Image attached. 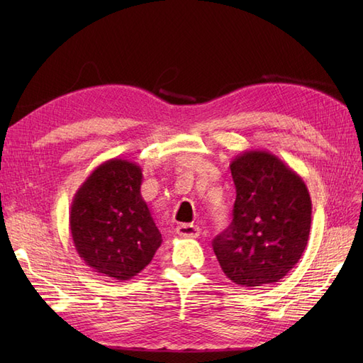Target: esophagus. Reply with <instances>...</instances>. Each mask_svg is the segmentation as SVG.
<instances>
[{"mask_svg": "<svg viewBox=\"0 0 363 363\" xmlns=\"http://www.w3.org/2000/svg\"><path fill=\"white\" fill-rule=\"evenodd\" d=\"M179 236L182 238H199L200 236V227L194 224H180L175 228Z\"/></svg>", "mask_w": 363, "mask_h": 363, "instance_id": "esophagus-1", "label": "esophagus"}]
</instances>
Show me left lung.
Wrapping results in <instances>:
<instances>
[{
	"mask_svg": "<svg viewBox=\"0 0 363 363\" xmlns=\"http://www.w3.org/2000/svg\"><path fill=\"white\" fill-rule=\"evenodd\" d=\"M230 171L236 188L233 221L213 239L225 276L255 289L281 280L298 263L312 223L303 179L269 151L238 155Z\"/></svg>",
	"mask_w": 363,
	"mask_h": 363,
	"instance_id": "8db88e82",
	"label": "left lung"
}]
</instances>
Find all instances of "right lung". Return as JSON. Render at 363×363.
Here are the masks:
<instances>
[{
    "label": "right lung",
    "instance_id": "1",
    "mask_svg": "<svg viewBox=\"0 0 363 363\" xmlns=\"http://www.w3.org/2000/svg\"><path fill=\"white\" fill-rule=\"evenodd\" d=\"M142 177L138 163L111 159L92 171L71 204L69 228L79 256L118 281L138 276L162 244L140 195Z\"/></svg>",
    "mask_w": 363,
    "mask_h": 363
}]
</instances>
